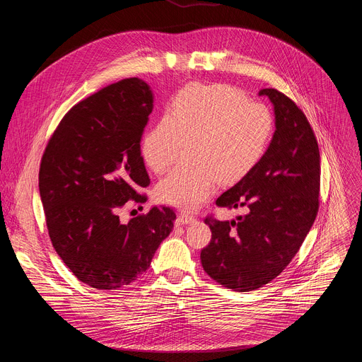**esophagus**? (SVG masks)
<instances>
[{
    "mask_svg": "<svg viewBox=\"0 0 362 362\" xmlns=\"http://www.w3.org/2000/svg\"><path fill=\"white\" fill-rule=\"evenodd\" d=\"M192 222H194V218L190 216V215H186V214H180V215L177 216V219H176V223H177V225H189V223H192Z\"/></svg>",
    "mask_w": 362,
    "mask_h": 362,
    "instance_id": "esophagus-1",
    "label": "esophagus"
}]
</instances>
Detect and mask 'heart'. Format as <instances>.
<instances>
[{
	"label": "heart",
	"instance_id": "heart-1",
	"mask_svg": "<svg viewBox=\"0 0 362 362\" xmlns=\"http://www.w3.org/2000/svg\"><path fill=\"white\" fill-rule=\"evenodd\" d=\"M274 132L267 106L243 100L230 86H190L144 136L141 158L154 173L166 172L182 143H190L189 168L176 169L156 187L160 202L194 211L208 200L218 182L233 185L259 163Z\"/></svg>",
	"mask_w": 362,
	"mask_h": 362
}]
</instances>
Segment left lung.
Listing matches in <instances>:
<instances>
[{
    "mask_svg": "<svg viewBox=\"0 0 362 362\" xmlns=\"http://www.w3.org/2000/svg\"><path fill=\"white\" fill-rule=\"evenodd\" d=\"M274 106L275 132L250 173L222 193L221 208H246L232 221L206 219L211 243L200 252L204 272L221 285L246 292L275 279L313 228L320 197V148L305 115L275 88H264Z\"/></svg>",
    "mask_w": 362,
    "mask_h": 362,
    "instance_id": "obj_1",
    "label": "left lung"
}]
</instances>
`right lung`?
Returning a JSON list of instances; mask_svg holds the SVG:
<instances>
[{"label":"right lung","instance_id":"add662e5","mask_svg":"<svg viewBox=\"0 0 362 362\" xmlns=\"http://www.w3.org/2000/svg\"><path fill=\"white\" fill-rule=\"evenodd\" d=\"M150 86L137 77L110 84L76 105L49 139L38 187L48 235L67 268L91 288L136 281L176 219L170 208L122 223L119 211L143 202L150 179L140 140L153 112Z\"/></svg>","mask_w":362,"mask_h":362}]
</instances>
